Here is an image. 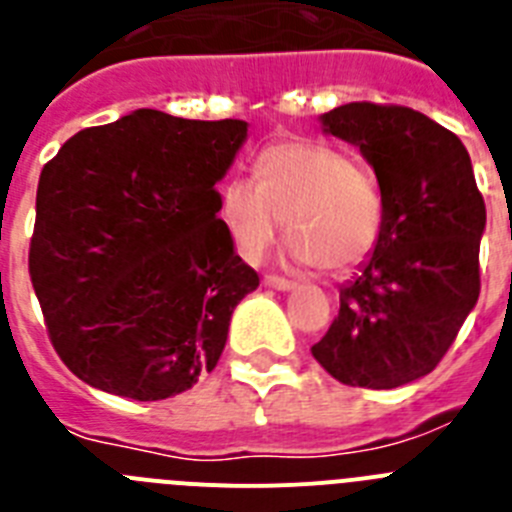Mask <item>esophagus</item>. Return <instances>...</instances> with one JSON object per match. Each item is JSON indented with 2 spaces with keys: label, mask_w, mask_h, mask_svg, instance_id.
<instances>
[{
  "label": "esophagus",
  "mask_w": 512,
  "mask_h": 512,
  "mask_svg": "<svg viewBox=\"0 0 512 512\" xmlns=\"http://www.w3.org/2000/svg\"><path fill=\"white\" fill-rule=\"evenodd\" d=\"M264 284L266 287L271 289H279V292H289V289H295L297 284L295 282H289V279H282V277H264Z\"/></svg>",
  "instance_id": "esophagus-1"
}]
</instances>
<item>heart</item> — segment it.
<instances>
[{
	"label": "heart",
	"mask_w": 512,
	"mask_h": 512,
	"mask_svg": "<svg viewBox=\"0 0 512 512\" xmlns=\"http://www.w3.org/2000/svg\"><path fill=\"white\" fill-rule=\"evenodd\" d=\"M220 207L238 251L259 261L287 220L289 256L325 271L364 264L382 235L379 187L351 156L323 143H279L261 153L259 179L235 174Z\"/></svg>",
	"instance_id": "heart-1"
}]
</instances>
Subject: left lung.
<instances>
[{
	"label": "left lung",
	"mask_w": 512,
	"mask_h": 512,
	"mask_svg": "<svg viewBox=\"0 0 512 512\" xmlns=\"http://www.w3.org/2000/svg\"><path fill=\"white\" fill-rule=\"evenodd\" d=\"M320 125L374 169L384 223L312 356L338 382L395 390L436 369L477 305L485 200L464 143L423 112L351 102Z\"/></svg>",
	"instance_id": "obj_1"
}]
</instances>
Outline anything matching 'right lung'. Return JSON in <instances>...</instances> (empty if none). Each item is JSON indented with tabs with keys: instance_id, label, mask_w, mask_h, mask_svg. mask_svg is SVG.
<instances>
[{
	"instance_id": "right-lung-1",
	"label": "right lung",
	"mask_w": 512,
	"mask_h": 512,
	"mask_svg": "<svg viewBox=\"0 0 512 512\" xmlns=\"http://www.w3.org/2000/svg\"><path fill=\"white\" fill-rule=\"evenodd\" d=\"M243 120L135 110L79 130L40 171L30 279L71 372L151 402L215 369L233 310L259 287L217 217Z\"/></svg>"
}]
</instances>
